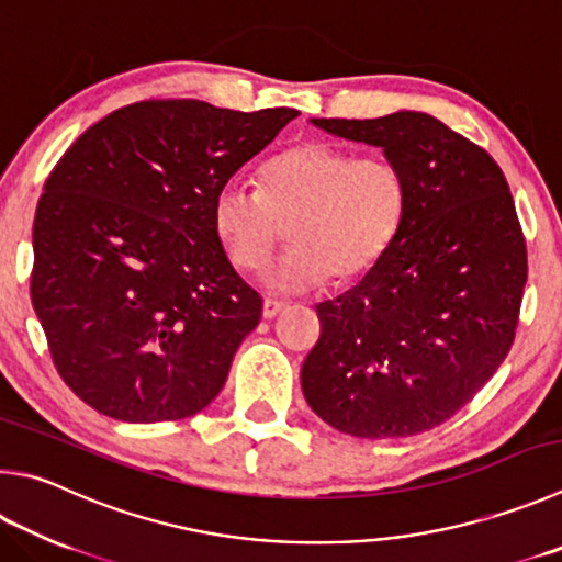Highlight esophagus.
I'll return each instance as SVG.
<instances>
[{"instance_id":"obj_1","label":"esophagus","mask_w":562,"mask_h":562,"mask_svg":"<svg viewBox=\"0 0 562 562\" xmlns=\"http://www.w3.org/2000/svg\"><path fill=\"white\" fill-rule=\"evenodd\" d=\"M284 307H288V302L268 297L262 302V316H265V319H274V316H278L280 312H284Z\"/></svg>"}]
</instances>
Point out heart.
Returning a JSON list of instances; mask_svg holds the SVG:
<instances>
[{"label": "heart", "mask_w": 562, "mask_h": 562, "mask_svg": "<svg viewBox=\"0 0 562 562\" xmlns=\"http://www.w3.org/2000/svg\"><path fill=\"white\" fill-rule=\"evenodd\" d=\"M407 183L385 157H356L329 142H302L260 167V191L228 181L211 206L213 233L243 272H260L288 226L292 248L265 272L280 292L363 278L403 226Z\"/></svg>", "instance_id": "b5f03b06"}]
</instances>
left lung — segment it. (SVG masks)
Masks as SVG:
<instances>
[{"label":"left lung","mask_w":562,"mask_h":562,"mask_svg":"<svg viewBox=\"0 0 562 562\" xmlns=\"http://www.w3.org/2000/svg\"><path fill=\"white\" fill-rule=\"evenodd\" d=\"M329 135L381 147L407 183L391 250L336 300L302 366L312 411L363 440L432 430L472 401L512 349L528 278L504 171L427 112L314 117Z\"/></svg>","instance_id":"left-lung-1"}]
</instances>
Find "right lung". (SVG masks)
I'll use <instances>...</instances> for the list:
<instances>
[{
    "label": "right lung",
    "mask_w": 562,
    "mask_h": 562,
    "mask_svg": "<svg viewBox=\"0 0 562 562\" xmlns=\"http://www.w3.org/2000/svg\"><path fill=\"white\" fill-rule=\"evenodd\" d=\"M297 115L142 100L58 159L36 206L32 302L80 401L161 423L221 393L262 300L213 233V196Z\"/></svg>",
    "instance_id": "right-lung-1"
}]
</instances>
